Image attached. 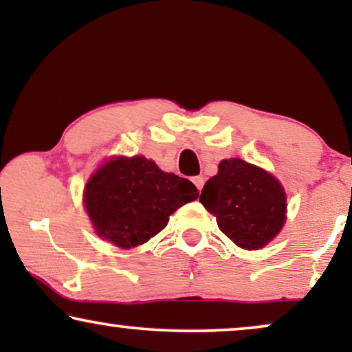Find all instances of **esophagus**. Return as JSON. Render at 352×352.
<instances>
[{
	"instance_id": "esophagus-1",
	"label": "esophagus",
	"mask_w": 352,
	"mask_h": 352,
	"mask_svg": "<svg viewBox=\"0 0 352 352\" xmlns=\"http://www.w3.org/2000/svg\"><path fill=\"white\" fill-rule=\"evenodd\" d=\"M192 182H194L195 187H197V189H199V192H200V190H201V187H204V182H205V179H204V177H201V176H195L194 179H192Z\"/></svg>"
}]
</instances>
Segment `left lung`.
Wrapping results in <instances>:
<instances>
[{
    "instance_id": "left-lung-1",
    "label": "left lung",
    "mask_w": 352,
    "mask_h": 352,
    "mask_svg": "<svg viewBox=\"0 0 352 352\" xmlns=\"http://www.w3.org/2000/svg\"><path fill=\"white\" fill-rule=\"evenodd\" d=\"M200 204L216 216L219 229L245 250L263 248L285 223L287 199L280 182L240 158L223 160L206 181Z\"/></svg>"
}]
</instances>
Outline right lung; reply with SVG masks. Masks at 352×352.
I'll return each instance as SVG.
<instances>
[{"label": "right lung", "mask_w": 352, "mask_h": 352, "mask_svg": "<svg viewBox=\"0 0 352 352\" xmlns=\"http://www.w3.org/2000/svg\"><path fill=\"white\" fill-rule=\"evenodd\" d=\"M199 197L186 177L136 155L104 163L85 187V206L100 237L133 248L166 228L170 214Z\"/></svg>", "instance_id": "1"}]
</instances>
